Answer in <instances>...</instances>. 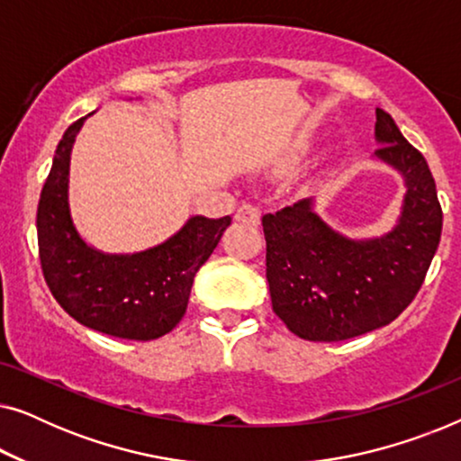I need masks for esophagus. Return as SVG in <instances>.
I'll list each match as a JSON object with an SVG mask.
<instances>
[{
  "label": "esophagus",
  "mask_w": 461,
  "mask_h": 461,
  "mask_svg": "<svg viewBox=\"0 0 461 461\" xmlns=\"http://www.w3.org/2000/svg\"><path fill=\"white\" fill-rule=\"evenodd\" d=\"M235 220H237V222H243V224L258 226V224H260V210H258L256 205L243 203V205L237 210Z\"/></svg>",
  "instance_id": "obj_1"
}]
</instances>
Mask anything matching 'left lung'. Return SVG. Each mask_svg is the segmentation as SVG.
Segmentation results:
<instances>
[{
  "label": "left lung",
  "mask_w": 461,
  "mask_h": 461,
  "mask_svg": "<svg viewBox=\"0 0 461 461\" xmlns=\"http://www.w3.org/2000/svg\"><path fill=\"white\" fill-rule=\"evenodd\" d=\"M375 157L407 188L393 230L348 239L312 212V199L262 218L273 311L302 339L339 342L393 323L420 292L437 254L443 210L430 167L386 111L375 109Z\"/></svg>",
  "instance_id": "8db88e82"
}]
</instances>
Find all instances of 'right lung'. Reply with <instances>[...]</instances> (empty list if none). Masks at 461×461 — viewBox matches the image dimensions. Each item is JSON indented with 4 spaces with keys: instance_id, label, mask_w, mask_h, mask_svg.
Returning <instances> with one entry per match:
<instances>
[{
    "instance_id": "add662e5",
    "label": "right lung",
    "mask_w": 461,
    "mask_h": 461,
    "mask_svg": "<svg viewBox=\"0 0 461 461\" xmlns=\"http://www.w3.org/2000/svg\"><path fill=\"white\" fill-rule=\"evenodd\" d=\"M81 117L62 136L37 205L41 270L56 302L77 323L123 339L149 342L185 317L197 270L229 229L230 216H193L155 248L104 254L75 229L68 207V163Z\"/></svg>"
}]
</instances>
